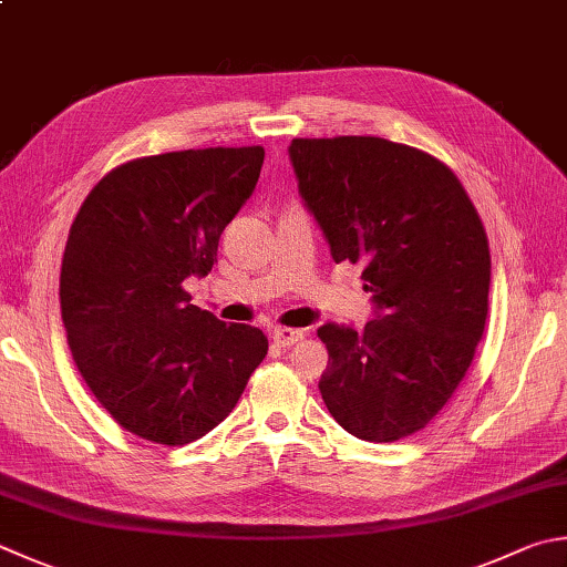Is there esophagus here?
<instances>
[{
  "label": "esophagus",
  "instance_id": "1",
  "mask_svg": "<svg viewBox=\"0 0 567 567\" xmlns=\"http://www.w3.org/2000/svg\"><path fill=\"white\" fill-rule=\"evenodd\" d=\"M271 338L281 348H291L293 343H298V340H303V333H301V330H293V328H274Z\"/></svg>",
  "mask_w": 567,
  "mask_h": 567
}]
</instances>
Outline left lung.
I'll return each instance as SVG.
<instances>
[{
	"instance_id": "1",
	"label": "left lung",
	"mask_w": 567,
	"mask_h": 567,
	"mask_svg": "<svg viewBox=\"0 0 567 567\" xmlns=\"http://www.w3.org/2000/svg\"><path fill=\"white\" fill-rule=\"evenodd\" d=\"M298 195L333 261L365 264L375 318L326 323L320 394L365 442H398L432 422L472 365L488 316L484 224L450 167L370 135L296 137Z\"/></svg>"
}]
</instances>
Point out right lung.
Listing matches in <instances>:
<instances>
[{
  "instance_id": "right-lung-1",
  "label": "right lung",
  "mask_w": 567,
  "mask_h": 567,
  "mask_svg": "<svg viewBox=\"0 0 567 567\" xmlns=\"http://www.w3.org/2000/svg\"><path fill=\"white\" fill-rule=\"evenodd\" d=\"M264 147L141 157L79 209L61 266L71 355L105 412L147 442L183 446L237 408L269 340L192 303L219 237L251 197Z\"/></svg>"
}]
</instances>
